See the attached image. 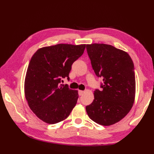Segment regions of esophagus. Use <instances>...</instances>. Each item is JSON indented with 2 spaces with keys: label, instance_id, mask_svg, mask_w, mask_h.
I'll return each instance as SVG.
<instances>
[{
  "label": "esophagus",
  "instance_id": "obj_1",
  "mask_svg": "<svg viewBox=\"0 0 154 154\" xmlns=\"http://www.w3.org/2000/svg\"><path fill=\"white\" fill-rule=\"evenodd\" d=\"M83 93H84V91H78V94H79V96L83 95Z\"/></svg>",
  "mask_w": 154,
  "mask_h": 154
}]
</instances>
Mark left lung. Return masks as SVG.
Returning <instances> with one entry per match:
<instances>
[{"label":"left lung","instance_id":"1","mask_svg":"<svg viewBox=\"0 0 154 154\" xmlns=\"http://www.w3.org/2000/svg\"><path fill=\"white\" fill-rule=\"evenodd\" d=\"M86 49L93 70L103 82L102 89L94 91L87 113L97 124L114 125L127 115L134 102L136 78L132 58L111 45L87 44Z\"/></svg>","mask_w":154,"mask_h":154}]
</instances>
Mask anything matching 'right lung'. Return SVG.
I'll use <instances>...</instances> for the list:
<instances>
[{"instance_id":"right-lung-1","label":"right lung","mask_w":154,"mask_h":154,"mask_svg":"<svg viewBox=\"0 0 154 154\" xmlns=\"http://www.w3.org/2000/svg\"><path fill=\"white\" fill-rule=\"evenodd\" d=\"M85 45L48 46L37 50L31 57L25 78V97L31 110L44 122H62L75 106L78 91L60 83L62 78L69 79L72 65L83 54Z\"/></svg>"}]
</instances>
